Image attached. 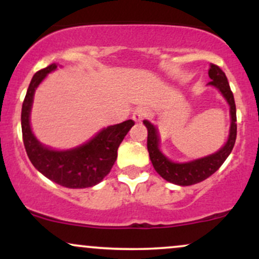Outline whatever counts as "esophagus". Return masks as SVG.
<instances>
[{
    "instance_id": "obj_1",
    "label": "esophagus",
    "mask_w": 259,
    "mask_h": 259,
    "mask_svg": "<svg viewBox=\"0 0 259 259\" xmlns=\"http://www.w3.org/2000/svg\"><path fill=\"white\" fill-rule=\"evenodd\" d=\"M148 115V109L145 107H138L133 113V119L135 121H141Z\"/></svg>"
}]
</instances>
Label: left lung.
Wrapping results in <instances>:
<instances>
[{"label":"left lung","instance_id":"obj_1","mask_svg":"<svg viewBox=\"0 0 259 259\" xmlns=\"http://www.w3.org/2000/svg\"><path fill=\"white\" fill-rule=\"evenodd\" d=\"M210 81L208 85H212L221 91V94L228 101L230 106L231 125L230 134L227 144L223 146L218 152L203 157V158L192 160L187 163H174L169 160L159 150V139L157 135V129L148 120H144V124L147 127V150L150 153L151 162L154 169L163 179L175 185L189 186L194 184L201 183L206 180L210 175L214 174L223 163L228 158V156L233 151L235 140H236V106H235L234 95L230 90V85L225 73L215 64H210L208 70Z\"/></svg>","mask_w":259,"mask_h":259}]
</instances>
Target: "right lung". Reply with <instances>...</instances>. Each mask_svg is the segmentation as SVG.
<instances>
[{
    "instance_id": "1",
    "label": "right lung",
    "mask_w": 259,
    "mask_h": 259,
    "mask_svg": "<svg viewBox=\"0 0 259 259\" xmlns=\"http://www.w3.org/2000/svg\"><path fill=\"white\" fill-rule=\"evenodd\" d=\"M55 63L38 70L32 76L22 107L23 142L29 159L35 168L55 181L69 189H84L99 184L117 159V151L135 121L129 119L115 124L97 134L81 146L68 151H55L37 141L30 127V111L34 92L49 73L55 70Z\"/></svg>"
}]
</instances>
